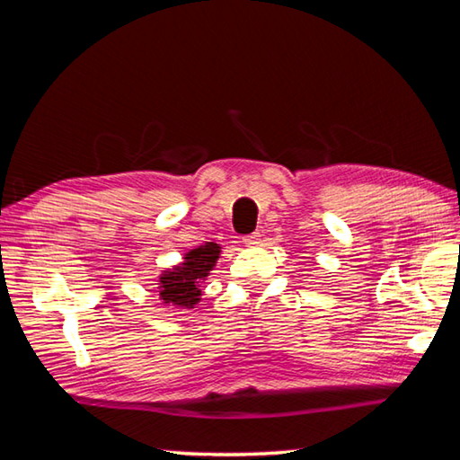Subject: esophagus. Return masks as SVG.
<instances>
[{"instance_id":"esophagus-1","label":"esophagus","mask_w":460,"mask_h":460,"mask_svg":"<svg viewBox=\"0 0 460 460\" xmlns=\"http://www.w3.org/2000/svg\"><path fill=\"white\" fill-rule=\"evenodd\" d=\"M243 243L249 245V247H255L257 243H261V233H259V231L249 233V235L243 237Z\"/></svg>"}]
</instances>
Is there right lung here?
<instances>
[{
  "label": "right lung",
  "instance_id": "add662e5",
  "mask_svg": "<svg viewBox=\"0 0 460 460\" xmlns=\"http://www.w3.org/2000/svg\"><path fill=\"white\" fill-rule=\"evenodd\" d=\"M221 247L207 241L205 245L193 249L185 255V261L172 271L161 275L158 291L164 304H172L179 307H193L201 297V283L213 270L217 259H219Z\"/></svg>",
  "mask_w": 460,
  "mask_h": 460
}]
</instances>
